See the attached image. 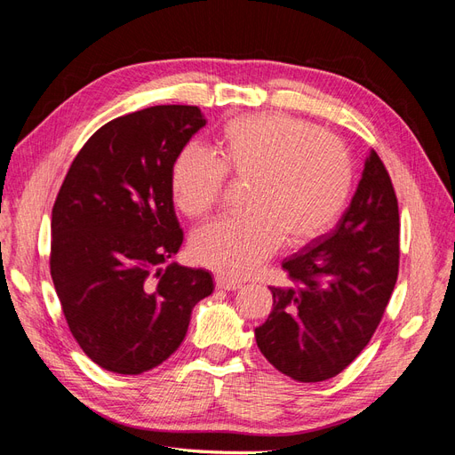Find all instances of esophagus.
I'll return each instance as SVG.
<instances>
[{"mask_svg": "<svg viewBox=\"0 0 455 455\" xmlns=\"http://www.w3.org/2000/svg\"><path fill=\"white\" fill-rule=\"evenodd\" d=\"M216 286L220 288V291H239L243 284L229 279V277H224V275H218V277H216Z\"/></svg>", "mask_w": 455, "mask_h": 455, "instance_id": "esophagus-1", "label": "esophagus"}]
</instances>
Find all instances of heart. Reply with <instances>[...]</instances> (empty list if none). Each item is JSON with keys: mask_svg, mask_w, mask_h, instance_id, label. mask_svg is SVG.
Masks as SVG:
<instances>
[{"mask_svg": "<svg viewBox=\"0 0 455 455\" xmlns=\"http://www.w3.org/2000/svg\"><path fill=\"white\" fill-rule=\"evenodd\" d=\"M214 154L194 144L178 151L169 174L174 204L201 218L222 203L228 174L249 180L246 214L201 228L191 241L199 264L246 277L279 249L307 244L334 228L349 203L355 164L338 136L286 114L228 121Z\"/></svg>", "mask_w": 455, "mask_h": 455, "instance_id": "obj_1", "label": "heart"}]
</instances>
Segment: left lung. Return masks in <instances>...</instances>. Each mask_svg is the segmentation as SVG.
<instances>
[{"label": "left lung", "instance_id": "obj_1", "mask_svg": "<svg viewBox=\"0 0 455 455\" xmlns=\"http://www.w3.org/2000/svg\"><path fill=\"white\" fill-rule=\"evenodd\" d=\"M398 201L374 149L338 228L283 261L273 311L254 330L266 359L296 381L346 370L374 336L398 277Z\"/></svg>", "mask_w": 455, "mask_h": 455}]
</instances>
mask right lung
<instances>
[{
    "label": "right lung",
    "instance_id": "add662e5",
    "mask_svg": "<svg viewBox=\"0 0 455 455\" xmlns=\"http://www.w3.org/2000/svg\"><path fill=\"white\" fill-rule=\"evenodd\" d=\"M197 106H151L96 131L52 206L51 277L68 328L92 363L136 376L180 347L191 309L214 291L204 269L171 264L184 241L171 164L204 127Z\"/></svg>",
    "mask_w": 455,
    "mask_h": 455
}]
</instances>
